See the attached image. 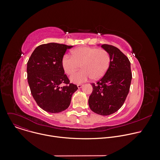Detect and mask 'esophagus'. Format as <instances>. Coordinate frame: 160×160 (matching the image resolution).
<instances>
[{
  "mask_svg": "<svg viewBox=\"0 0 160 160\" xmlns=\"http://www.w3.org/2000/svg\"><path fill=\"white\" fill-rule=\"evenodd\" d=\"M83 86V85H81V84H80V85H77V87H78V88H82V87Z\"/></svg>",
  "mask_w": 160,
  "mask_h": 160,
  "instance_id": "obj_1",
  "label": "esophagus"
}]
</instances>
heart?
Here are the masks:
<instances>
[{
	"label": "heart",
	"instance_id": "obj_1",
	"mask_svg": "<svg viewBox=\"0 0 160 160\" xmlns=\"http://www.w3.org/2000/svg\"><path fill=\"white\" fill-rule=\"evenodd\" d=\"M72 56L65 54L62 64L66 73L71 75L80 67V71L70 77L72 83L79 84L93 78H102L107 72L110 64V56L104 49L82 47L72 51Z\"/></svg>",
	"mask_w": 160,
	"mask_h": 160
}]
</instances>
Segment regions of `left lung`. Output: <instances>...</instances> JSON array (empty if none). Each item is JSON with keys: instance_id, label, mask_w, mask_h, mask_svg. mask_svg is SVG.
<instances>
[{"instance_id": "left-lung-1", "label": "left lung", "mask_w": 160, "mask_h": 160, "mask_svg": "<svg viewBox=\"0 0 160 160\" xmlns=\"http://www.w3.org/2000/svg\"><path fill=\"white\" fill-rule=\"evenodd\" d=\"M110 56V64L104 76L92 83L88 99L90 108L95 113L107 116L117 112L129 93L132 74L128 57L118 48L107 44L101 46Z\"/></svg>"}]
</instances>
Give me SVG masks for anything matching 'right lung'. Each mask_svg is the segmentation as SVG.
Segmentation results:
<instances>
[{
	"instance_id": "1",
	"label": "right lung",
	"mask_w": 160,
	"mask_h": 160,
	"mask_svg": "<svg viewBox=\"0 0 160 160\" xmlns=\"http://www.w3.org/2000/svg\"><path fill=\"white\" fill-rule=\"evenodd\" d=\"M64 44L48 43L38 46L27 62V79L32 97L44 111L56 113L69 107L76 85L70 83L62 64L67 49ZM65 84L66 85L62 86Z\"/></svg>"
}]
</instances>
